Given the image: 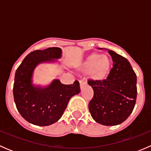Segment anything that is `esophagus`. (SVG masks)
<instances>
[{
    "label": "esophagus",
    "mask_w": 151,
    "mask_h": 151,
    "mask_svg": "<svg viewBox=\"0 0 151 151\" xmlns=\"http://www.w3.org/2000/svg\"><path fill=\"white\" fill-rule=\"evenodd\" d=\"M85 85H86V83L85 82L83 81V80H80V89H83L84 87H85Z\"/></svg>",
    "instance_id": "34e87169"
}]
</instances>
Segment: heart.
I'll list each match as a JSON object with an SVG mask.
<instances>
[{
    "label": "heart",
    "mask_w": 151,
    "mask_h": 151,
    "mask_svg": "<svg viewBox=\"0 0 151 151\" xmlns=\"http://www.w3.org/2000/svg\"><path fill=\"white\" fill-rule=\"evenodd\" d=\"M111 68V59L99 53H93L88 55L82 65V69L84 71H90V78L95 82H102L106 80Z\"/></svg>",
    "instance_id": "obj_1"
}]
</instances>
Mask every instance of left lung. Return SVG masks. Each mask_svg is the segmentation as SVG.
<instances>
[{"label":"left lung","instance_id":"8db88e82","mask_svg":"<svg viewBox=\"0 0 151 151\" xmlns=\"http://www.w3.org/2000/svg\"><path fill=\"white\" fill-rule=\"evenodd\" d=\"M113 67L102 82L89 80L94 95L88 108L93 119L104 126H116L126 121L137 99V75L127 59L107 50Z\"/></svg>","mask_w":151,"mask_h":151}]
</instances>
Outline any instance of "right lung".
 <instances>
[{
    "label": "right lung",
    "instance_id": "right-lung-1",
    "mask_svg": "<svg viewBox=\"0 0 151 151\" xmlns=\"http://www.w3.org/2000/svg\"><path fill=\"white\" fill-rule=\"evenodd\" d=\"M62 50L50 47L29 53L17 69L13 93L17 109L29 123L46 126L56 123L63 115L71 98L80 92V84L75 81L64 85L54 79L47 85L33 83L35 68L42 63H57L61 58Z\"/></svg>",
    "mask_w": 151,
    "mask_h": 151
}]
</instances>
